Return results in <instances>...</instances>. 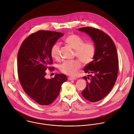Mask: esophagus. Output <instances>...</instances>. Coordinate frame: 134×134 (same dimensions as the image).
<instances>
[{
  "instance_id": "obj_1",
  "label": "esophagus",
  "mask_w": 134,
  "mask_h": 134,
  "mask_svg": "<svg viewBox=\"0 0 134 134\" xmlns=\"http://www.w3.org/2000/svg\"><path fill=\"white\" fill-rule=\"evenodd\" d=\"M76 79L75 77H71V76H70L68 77V80H76Z\"/></svg>"
}]
</instances>
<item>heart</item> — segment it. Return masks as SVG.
I'll use <instances>...</instances> for the list:
<instances>
[{
    "instance_id": "1",
    "label": "heart",
    "mask_w": 134,
    "mask_h": 134,
    "mask_svg": "<svg viewBox=\"0 0 134 134\" xmlns=\"http://www.w3.org/2000/svg\"><path fill=\"white\" fill-rule=\"evenodd\" d=\"M65 42L72 48L75 49V55L85 64L91 63L96 54V47L91 42L84 43V40L79 36L71 34L65 39ZM60 45L53 44L51 48V55L58 60L60 57ZM81 67V63L77 60H67L63 62L60 66L61 72L68 75H75Z\"/></svg>"
}]
</instances>
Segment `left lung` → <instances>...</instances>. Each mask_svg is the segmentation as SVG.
Returning a JSON list of instances; mask_svg holds the SVG:
<instances>
[{
  "label": "left lung",
  "mask_w": 134,
  "mask_h": 134,
  "mask_svg": "<svg viewBox=\"0 0 134 134\" xmlns=\"http://www.w3.org/2000/svg\"><path fill=\"white\" fill-rule=\"evenodd\" d=\"M78 30L89 34L96 47L93 60L83 69L91 74L83 77L87 82L81 93L87 100L97 102L108 94L117 80L119 62L116 47L111 38L99 29L86 27Z\"/></svg>",
  "instance_id": "1"
}]
</instances>
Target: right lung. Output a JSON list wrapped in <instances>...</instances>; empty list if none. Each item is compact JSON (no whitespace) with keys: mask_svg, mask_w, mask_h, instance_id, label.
Returning <instances> with one entry per match:
<instances>
[{"mask_svg":"<svg viewBox=\"0 0 134 134\" xmlns=\"http://www.w3.org/2000/svg\"><path fill=\"white\" fill-rule=\"evenodd\" d=\"M63 33L38 31L32 33L22 43L17 55V72L19 82L33 100L42 105L53 102L60 93L61 85L67 80L64 74L46 79V71L54 70L50 50Z\"/></svg>","mask_w":134,"mask_h":134,"instance_id":"1","label":"right lung"}]
</instances>
